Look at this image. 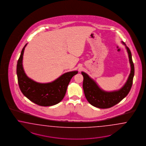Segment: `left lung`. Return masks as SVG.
<instances>
[{
    "label": "left lung",
    "mask_w": 146,
    "mask_h": 146,
    "mask_svg": "<svg viewBox=\"0 0 146 146\" xmlns=\"http://www.w3.org/2000/svg\"><path fill=\"white\" fill-rule=\"evenodd\" d=\"M122 43L125 46L128 54L131 70L127 81L121 88L111 92L104 91L86 73L82 72L84 77L82 86L85 97L90 104L96 108L107 109L116 105L128 95L132 86L134 76V65L129 48L124 42L122 41Z\"/></svg>",
    "instance_id": "8db88e82"
}]
</instances>
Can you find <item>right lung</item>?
<instances>
[{
  "label": "right lung",
  "mask_w": 146,
  "mask_h": 146,
  "mask_svg": "<svg viewBox=\"0 0 146 146\" xmlns=\"http://www.w3.org/2000/svg\"><path fill=\"white\" fill-rule=\"evenodd\" d=\"M23 47L17 64L18 82L24 96L30 101L42 106H49L60 103L64 98L70 79L78 71L65 73L54 81L48 83H39L31 79L26 75L23 67Z\"/></svg>",
  "instance_id": "right-lung-1"
}]
</instances>
